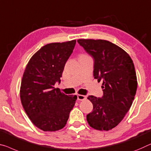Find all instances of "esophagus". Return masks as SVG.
<instances>
[{
    "label": "esophagus",
    "mask_w": 151,
    "mask_h": 151,
    "mask_svg": "<svg viewBox=\"0 0 151 151\" xmlns=\"http://www.w3.org/2000/svg\"><path fill=\"white\" fill-rule=\"evenodd\" d=\"M86 99V96H83V95L78 94V101H84V100Z\"/></svg>",
    "instance_id": "esophagus-1"
}]
</instances>
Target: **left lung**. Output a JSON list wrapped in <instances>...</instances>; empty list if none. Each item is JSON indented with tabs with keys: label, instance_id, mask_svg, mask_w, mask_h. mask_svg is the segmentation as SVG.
Instances as JSON below:
<instances>
[{
	"label": "left lung",
	"instance_id": "8db88e82",
	"mask_svg": "<svg viewBox=\"0 0 151 151\" xmlns=\"http://www.w3.org/2000/svg\"><path fill=\"white\" fill-rule=\"evenodd\" d=\"M78 42L93 58L94 79L103 81V97H88L93 111L86 115L87 122L95 129L110 130L122 122L133 103L138 84L133 61L109 41L79 39Z\"/></svg>",
	"mask_w": 151,
	"mask_h": 151
}]
</instances>
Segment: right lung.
<instances>
[{
    "label": "right lung",
    "mask_w": 151,
    "mask_h": 151,
    "mask_svg": "<svg viewBox=\"0 0 151 151\" xmlns=\"http://www.w3.org/2000/svg\"><path fill=\"white\" fill-rule=\"evenodd\" d=\"M76 40L46 45L31 57L23 75L20 98L32 122L45 132L63 128L77 96L65 94L55 88L61 82L65 65Z\"/></svg>",
    "instance_id": "1"
}]
</instances>
